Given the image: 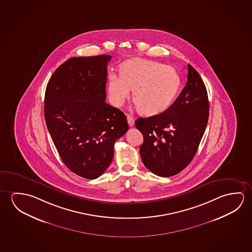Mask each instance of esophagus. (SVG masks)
Returning a JSON list of instances; mask_svg holds the SVG:
<instances>
[{
  "label": "esophagus",
  "mask_w": 252,
  "mask_h": 252,
  "mask_svg": "<svg viewBox=\"0 0 252 252\" xmlns=\"http://www.w3.org/2000/svg\"><path fill=\"white\" fill-rule=\"evenodd\" d=\"M127 120H128V124L130 127H133L134 125H135V121H134V118L132 117L130 115H128L127 116Z\"/></svg>",
  "instance_id": "esophagus-1"
}]
</instances>
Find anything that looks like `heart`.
Listing matches in <instances>:
<instances>
[{"label": "heart", "mask_w": 252, "mask_h": 252, "mask_svg": "<svg viewBox=\"0 0 252 252\" xmlns=\"http://www.w3.org/2000/svg\"><path fill=\"white\" fill-rule=\"evenodd\" d=\"M121 77L110 74L108 91L113 105L121 107L133 89L135 107L144 115L163 112L172 103L180 86L174 68L152 60H130L121 67Z\"/></svg>", "instance_id": "b5f03b06"}]
</instances>
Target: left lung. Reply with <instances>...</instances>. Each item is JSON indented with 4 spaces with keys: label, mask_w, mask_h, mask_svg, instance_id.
<instances>
[{
    "label": "left lung",
    "mask_w": 252,
    "mask_h": 252,
    "mask_svg": "<svg viewBox=\"0 0 252 252\" xmlns=\"http://www.w3.org/2000/svg\"><path fill=\"white\" fill-rule=\"evenodd\" d=\"M188 68L187 85L172 106L135 122L144 136L140 146L142 161L160 177L176 175L190 164L208 124L207 89L195 69L189 64Z\"/></svg>",
    "instance_id": "left-lung-1"
}]
</instances>
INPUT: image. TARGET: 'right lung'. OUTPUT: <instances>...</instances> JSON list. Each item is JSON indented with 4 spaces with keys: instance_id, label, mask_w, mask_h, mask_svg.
Segmentation results:
<instances>
[{
    "instance_id": "1",
    "label": "right lung",
    "mask_w": 252,
    "mask_h": 252,
    "mask_svg": "<svg viewBox=\"0 0 252 252\" xmlns=\"http://www.w3.org/2000/svg\"><path fill=\"white\" fill-rule=\"evenodd\" d=\"M110 55L74 57L53 72L45 90L44 119L65 166L94 180L114 157V145L128 129L127 118L105 102Z\"/></svg>"
}]
</instances>
